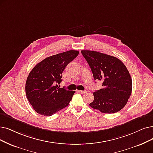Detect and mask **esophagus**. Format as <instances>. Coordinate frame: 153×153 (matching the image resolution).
Wrapping results in <instances>:
<instances>
[{
	"label": "esophagus",
	"mask_w": 153,
	"mask_h": 153,
	"mask_svg": "<svg viewBox=\"0 0 153 153\" xmlns=\"http://www.w3.org/2000/svg\"><path fill=\"white\" fill-rule=\"evenodd\" d=\"M78 92H79L81 94H86L87 91L86 90H78Z\"/></svg>",
	"instance_id": "1"
}]
</instances>
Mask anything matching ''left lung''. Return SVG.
<instances>
[{"label": "left lung", "instance_id": "left-lung-1", "mask_svg": "<svg viewBox=\"0 0 153 153\" xmlns=\"http://www.w3.org/2000/svg\"><path fill=\"white\" fill-rule=\"evenodd\" d=\"M81 53L94 80L103 81V88L94 91V100L89 105L102 113L119 112L126 105L132 92V78L126 66L118 58L106 54L89 50Z\"/></svg>", "mask_w": 153, "mask_h": 153}]
</instances>
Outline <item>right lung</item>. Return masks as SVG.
<instances>
[{"instance_id":"add662e5","label":"right lung","mask_w":153,"mask_h":153,"mask_svg":"<svg viewBox=\"0 0 153 153\" xmlns=\"http://www.w3.org/2000/svg\"><path fill=\"white\" fill-rule=\"evenodd\" d=\"M78 54V51L70 50L51 56L30 71L26 83V94L36 112L51 116L68 105L75 91L58 86L62 82L66 66Z\"/></svg>"}]
</instances>
